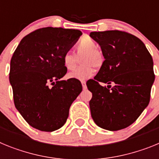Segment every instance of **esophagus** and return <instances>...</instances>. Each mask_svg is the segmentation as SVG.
Masks as SVG:
<instances>
[{
	"instance_id": "1",
	"label": "esophagus",
	"mask_w": 159,
	"mask_h": 159,
	"mask_svg": "<svg viewBox=\"0 0 159 159\" xmlns=\"http://www.w3.org/2000/svg\"><path fill=\"white\" fill-rule=\"evenodd\" d=\"M81 84H82L83 88H84V90L86 89V88H87V85H86V81H85V80H82V81H81Z\"/></svg>"
}]
</instances>
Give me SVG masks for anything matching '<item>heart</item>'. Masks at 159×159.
<instances>
[{"label": "heart", "instance_id": "b5f03b06", "mask_svg": "<svg viewBox=\"0 0 159 159\" xmlns=\"http://www.w3.org/2000/svg\"><path fill=\"white\" fill-rule=\"evenodd\" d=\"M78 54H85L83 58L84 66L78 67L74 71L68 74L67 76L71 79H76L84 80L93 75L95 67H100L104 61V57L100 49L97 48V44L91 38H84L80 40L76 48ZM63 64L68 71H72L76 67V55L71 52H66L62 57Z\"/></svg>", "mask_w": 159, "mask_h": 159}]
</instances>
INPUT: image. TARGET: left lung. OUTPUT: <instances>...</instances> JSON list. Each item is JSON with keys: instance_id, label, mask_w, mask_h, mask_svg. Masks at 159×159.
<instances>
[{"instance_id": "left-lung-1", "label": "left lung", "mask_w": 159, "mask_h": 159, "mask_svg": "<svg viewBox=\"0 0 159 159\" xmlns=\"http://www.w3.org/2000/svg\"><path fill=\"white\" fill-rule=\"evenodd\" d=\"M105 60L87 84L92 93L89 105L94 122L108 130L129 127L149 104L154 81L153 59L140 39L124 31L92 32ZM101 82L110 84L107 88Z\"/></svg>"}]
</instances>
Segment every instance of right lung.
Here are the masks:
<instances>
[{
	"label": "right lung",
	"mask_w": 159,
	"mask_h": 159,
	"mask_svg": "<svg viewBox=\"0 0 159 159\" xmlns=\"http://www.w3.org/2000/svg\"><path fill=\"white\" fill-rule=\"evenodd\" d=\"M81 35L77 29L41 28L25 36L14 52L9 71L14 104L31 127L51 132L67 121L82 84L60 80L67 73L62 57Z\"/></svg>",
	"instance_id": "1"
}]
</instances>
